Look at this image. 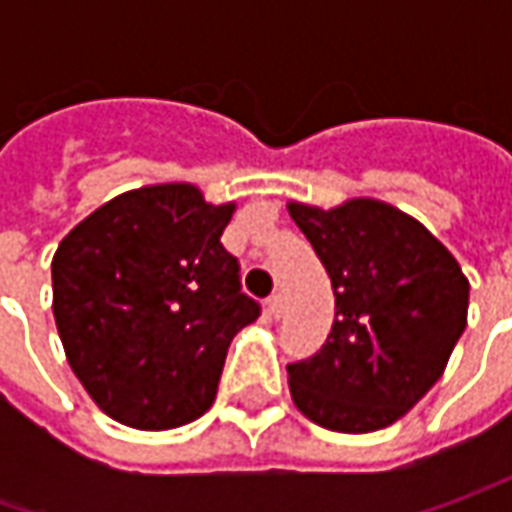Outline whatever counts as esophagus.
<instances>
[{
  "mask_svg": "<svg viewBox=\"0 0 512 512\" xmlns=\"http://www.w3.org/2000/svg\"><path fill=\"white\" fill-rule=\"evenodd\" d=\"M282 310H285V296H282V293H273V296L267 299V313H270L273 319H279Z\"/></svg>",
  "mask_w": 512,
  "mask_h": 512,
  "instance_id": "1",
  "label": "esophagus"
}]
</instances>
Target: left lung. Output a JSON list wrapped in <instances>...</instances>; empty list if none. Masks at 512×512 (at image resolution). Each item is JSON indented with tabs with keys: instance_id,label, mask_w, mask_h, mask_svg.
<instances>
[{
	"instance_id": "obj_1",
	"label": "left lung",
	"mask_w": 512,
	"mask_h": 512,
	"mask_svg": "<svg viewBox=\"0 0 512 512\" xmlns=\"http://www.w3.org/2000/svg\"><path fill=\"white\" fill-rule=\"evenodd\" d=\"M287 210L336 293L322 350L287 364L293 404L336 433L399 422L442 379L467 327V276L419 219L379 199Z\"/></svg>"
}]
</instances>
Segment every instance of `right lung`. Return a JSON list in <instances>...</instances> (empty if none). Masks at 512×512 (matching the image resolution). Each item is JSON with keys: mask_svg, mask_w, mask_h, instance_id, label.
<instances>
[{"mask_svg": "<svg viewBox=\"0 0 512 512\" xmlns=\"http://www.w3.org/2000/svg\"><path fill=\"white\" fill-rule=\"evenodd\" d=\"M233 210L190 182L136 187L56 247V330L70 370L110 419L170 430L210 410L227 347L259 319L219 242Z\"/></svg>", "mask_w": 512, "mask_h": 512, "instance_id": "add662e5", "label": "right lung"}]
</instances>
